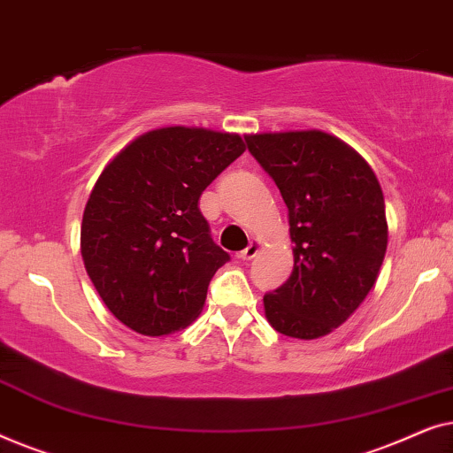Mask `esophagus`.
I'll use <instances>...</instances> for the list:
<instances>
[{
  "mask_svg": "<svg viewBox=\"0 0 453 453\" xmlns=\"http://www.w3.org/2000/svg\"><path fill=\"white\" fill-rule=\"evenodd\" d=\"M257 251H259V243H257V241H251V243L247 245L243 251L237 253V257L243 259V262H250V259H253V257L257 256Z\"/></svg>",
  "mask_w": 453,
  "mask_h": 453,
  "instance_id": "obj_1",
  "label": "esophagus"
}]
</instances>
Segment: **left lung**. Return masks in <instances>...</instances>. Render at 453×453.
<instances>
[{"mask_svg":"<svg viewBox=\"0 0 453 453\" xmlns=\"http://www.w3.org/2000/svg\"><path fill=\"white\" fill-rule=\"evenodd\" d=\"M245 142L280 189L295 243L293 274L264 295L265 318L284 336H326L355 313L380 274L388 247L380 181L361 154L318 129Z\"/></svg>","mask_w":453,"mask_h":453,"instance_id":"8db88e82","label":"left lung"}]
</instances>
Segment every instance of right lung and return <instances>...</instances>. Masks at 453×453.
I'll list each match as a JSON object with an SVG mask.
<instances>
[{"label":"right lung","mask_w":453,"mask_h":453,"mask_svg":"<svg viewBox=\"0 0 453 453\" xmlns=\"http://www.w3.org/2000/svg\"><path fill=\"white\" fill-rule=\"evenodd\" d=\"M245 152L241 135L163 127L135 138L98 177L80 245L104 305L144 336L197 318L231 256L210 237L202 191Z\"/></svg>","instance_id":"1"}]
</instances>
